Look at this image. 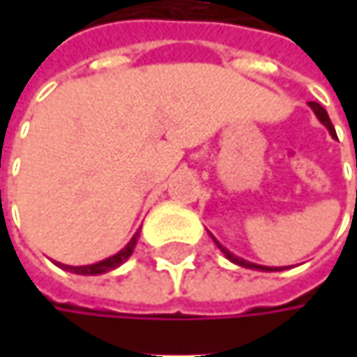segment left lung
Wrapping results in <instances>:
<instances>
[{
    "label": "left lung",
    "instance_id": "8db88e82",
    "mask_svg": "<svg viewBox=\"0 0 357 357\" xmlns=\"http://www.w3.org/2000/svg\"><path fill=\"white\" fill-rule=\"evenodd\" d=\"M310 107H312V111L316 113V117L320 119V123H324L326 127H328V130H330V135L332 137H336V130H334V127H332V121H330V117H328V113H326V109H324L322 105L314 103V101H310ZM214 238V236H213ZM214 242H216V246L222 250V254L227 256L230 262H234V264H238V266H244V268H252V270H262V272H276V270H284V268H272V266H260V264H254V262H248V260H244V258H238V256H234V254L230 252V250H227L218 240L214 238Z\"/></svg>",
    "mask_w": 357,
    "mask_h": 357
}]
</instances>
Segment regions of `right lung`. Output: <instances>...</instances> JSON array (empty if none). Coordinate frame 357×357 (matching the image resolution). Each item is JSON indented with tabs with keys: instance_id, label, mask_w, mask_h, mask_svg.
Wrapping results in <instances>:
<instances>
[{
	"instance_id": "add662e5",
	"label": "right lung",
	"mask_w": 357,
	"mask_h": 357,
	"mask_svg": "<svg viewBox=\"0 0 357 357\" xmlns=\"http://www.w3.org/2000/svg\"><path fill=\"white\" fill-rule=\"evenodd\" d=\"M137 238H139V232H135V236L129 240V244L123 248V250H119L117 254H113V256H109V258H105L101 262H95V264H89V266H67V264H61V262H55L57 266L63 268V270H67V272H73V274H83V276H95V274H105V272H109V270H115L119 268L127 258H129L132 250H135V244H137Z\"/></svg>"
}]
</instances>
